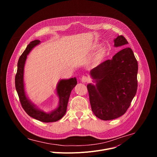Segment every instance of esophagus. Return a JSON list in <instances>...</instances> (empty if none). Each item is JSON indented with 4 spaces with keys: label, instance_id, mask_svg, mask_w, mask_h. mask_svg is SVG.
I'll use <instances>...</instances> for the list:
<instances>
[{
    "label": "esophagus",
    "instance_id": "obj_1",
    "mask_svg": "<svg viewBox=\"0 0 157 157\" xmlns=\"http://www.w3.org/2000/svg\"><path fill=\"white\" fill-rule=\"evenodd\" d=\"M89 78L87 77V76H83L82 78V79H81V81H82V82H88L89 81Z\"/></svg>",
    "mask_w": 157,
    "mask_h": 157
}]
</instances>
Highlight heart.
<instances>
[{"label": "heart", "instance_id": "obj_1", "mask_svg": "<svg viewBox=\"0 0 157 157\" xmlns=\"http://www.w3.org/2000/svg\"><path fill=\"white\" fill-rule=\"evenodd\" d=\"M106 55V50L104 48H102L99 50V52L96 55L93 59V63L95 65L98 64L101 62V61L104 59Z\"/></svg>", "mask_w": 157, "mask_h": 157}]
</instances>
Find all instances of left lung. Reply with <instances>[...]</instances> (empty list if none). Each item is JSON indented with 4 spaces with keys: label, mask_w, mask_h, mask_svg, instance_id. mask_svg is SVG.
Returning <instances> with one entry per match:
<instances>
[{
    "label": "left lung",
    "mask_w": 157,
    "mask_h": 157,
    "mask_svg": "<svg viewBox=\"0 0 157 157\" xmlns=\"http://www.w3.org/2000/svg\"><path fill=\"white\" fill-rule=\"evenodd\" d=\"M114 41L116 47L128 44L122 35ZM137 61L130 48L121 50L113 59L91 71L97 83L96 86L89 84L87 88L92 111L97 117L109 121L125 113L137 93Z\"/></svg>",
    "instance_id": "8db88e82"
}]
</instances>
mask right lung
Returning a JSON list of instances; mask_svg holds the SVG:
<instances>
[{"mask_svg": "<svg viewBox=\"0 0 157 157\" xmlns=\"http://www.w3.org/2000/svg\"><path fill=\"white\" fill-rule=\"evenodd\" d=\"M40 42V41L38 40L31 41L30 44H28L23 53L20 56L17 64V71L15 78V88L21 105L29 116L43 122H56L61 119L65 114L71 92L77 84V81L76 79L74 78L70 79H63L59 82L56 87V91L59 98V105L56 109L51 113H44V112L36 109L35 106L30 102L26 97L24 89V65L27 55L33 48L39 44Z\"/></svg>", "mask_w": 157, "mask_h": 157, "instance_id": "obj_1", "label": "right lung"}]
</instances>
